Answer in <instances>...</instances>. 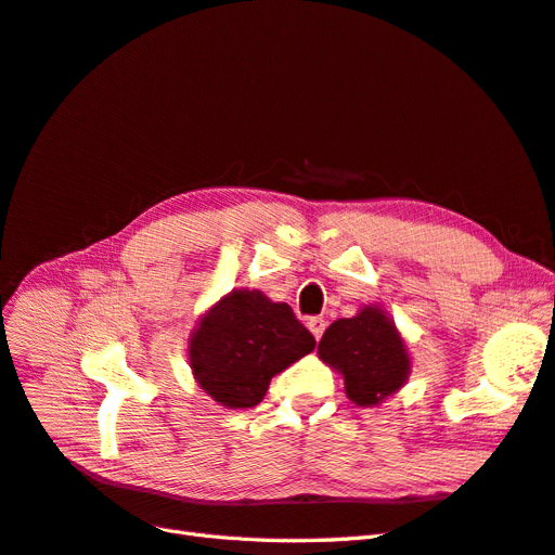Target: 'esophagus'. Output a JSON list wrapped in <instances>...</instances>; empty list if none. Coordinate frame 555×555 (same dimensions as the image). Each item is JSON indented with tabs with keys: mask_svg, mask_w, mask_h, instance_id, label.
Segmentation results:
<instances>
[{
	"mask_svg": "<svg viewBox=\"0 0 555 555\" xmlns=\"http://www.w3.org/2000/svg\"><path fill=\"white\" fill-rule=\"evenodd\" d=\"M308 328H310V333L314 335V338L319 340V338H322V335H324L326 322H324L322 317H310V319H308Z\"/></svg>",
	"mask_w": 555,
	"mask_h": 555,
	"instance_id": "esophagus-1",
	"label": "esophagus"
}]
</instances>
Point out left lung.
<instances>
[{"label": "left lung", "mask_w": 555, "mask_h": 555, "mask_svg": "<svg viewBox=\"0 0 555 555\" xmlns=\"http://www.w3.org/2000/svg\"><path fill=\"white\" fill-rule=\"evenodd\" d=\"M317 354L345 377V391L361 408L379 405L410 377L408 345L396 324L377 306L333 322L319 340Z\"/></svg>", "instance_id": "left-lung-1"}]
</instances>
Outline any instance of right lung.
Returning a JSON list of instances; mask_svg holds the SVG:
<instances>
[{
  "label": "right lung",
  "instance_id": "right-lung-1",
  "mask_svg": "<svg viewBox=\"0 0 555 555\" xmlns=\"http://www.w3.org/2000/svg\"><path fill=\"white\" fill-rule=\"evenodd\" d=\"M312 349V333L287 304L233 289L201 317L188 351L201 389L236 410L259 405L271 379Z\"/></svg>",
  "mask_w": 555,
  "mask_h": 555
}]
</instances>
